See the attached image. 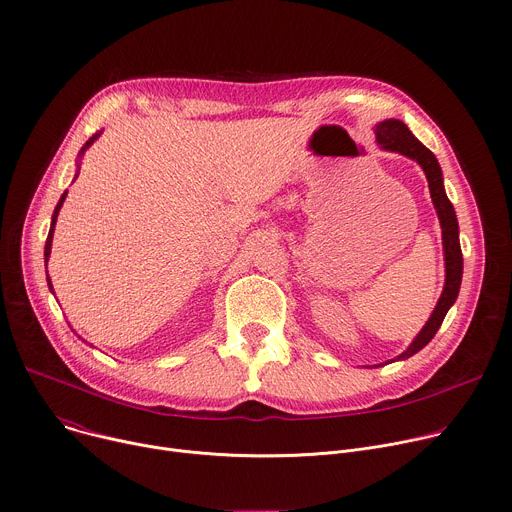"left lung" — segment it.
<instances>
[{"mask_svg": "<svg viewBox=\"0 0 512 512\" xmlns=\"http://www.w3.org/2000/svg\"><path fill=\"white\" fill-rule=\"evenodd\" d=\"M376 138L384 151H394L400 153L408 159H414L418 165L423 167L427 181H429V190H431V200L435 204L439 222H441V232H443V251H445V288L443 294L423 327V331L414 337V341L408 345L404 353H400L396 359H408L414 353L421 351L439 331L441 322L447 314V310L453 306L459 286H461V273H463V257H461V247H459V226H457V216L453 210V204L449 202L445 188H443V173L441 167L435 159V155L418 141V138L408 130V126L402 120H384L376 124Z\"/></svg>", "mask_w": 512, "mask_h": 512, "instance_id": "1", "label": "left lung"}]
</instances>
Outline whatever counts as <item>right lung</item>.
Here are the masks:
<instances>
[{"label":"right lung","instance_id":"obj_1","mask_svg":"<svg viewBox=\"0 0 512 512\" xmlns=\"http://www.w3.org/2000/svg\"><path fill=\"white\" fill-rule=\"evenodd\" d=\"M100 136V132L98 134H94L89 138V141L83 145V149H81V153L79 155H83V151L85 149H89V145L96 141V138ZM65 198H67V192L61 196V200H59V204H57V208H55V214H53V220H51V230H49V237H46V245H44V263L49 261V255H51V247H53V232H55V224H57V216H59V210H61V206H63V202H65ZM49 288L53 290V284H51V280H49Z\"/></svg>","mask_w":512,"mask_h":512}]
</instances>
